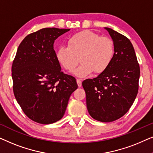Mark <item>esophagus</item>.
<instances>
[{"instance_id":"34e87169","label":"esophagus","mask_w":153,"mask_h":153,"mask_svg":"<svg viewBox=\"0 0 153 153\" xmlns=\"http://www.w3.org/2000/svg\"><path fill=\"white\" fill-rule=\"evenodd\" d=\"M76 83L79 87H81V85H82V81H81V79H76Z\"/></svg>"}]
</instances>
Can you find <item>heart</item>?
<instances>
[{
  "instance_id": "1",
  "label": "heart",
  "mask_w": 153,
  "mask_h": 153,
  "mask_svg": "<svg viewBox=\"0 0 153 153\" xmlns=\"http://www.w3.org/2000/svg\"><path fill=\"white\" fill-rule=\"evenodd\" d=\"M114 42L90 30H83L71 36L68 46H62L56 51L58 63L69 72L76 68L80 58L81 65L74 74L85 77L92 72L100 74L107 70L114 60Z\"/></svg>"
}]
</instances>
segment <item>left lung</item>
<instances>
[{"label":"left lung","instance_id":"left-lung-1","mask_svg":"<svg viewBox=\"0 0 153 153\" xmlns=\"http://www.w3.org/2000/svg\"><path fill=\"white\" fill-rule=\"evenodd\" d=\"M108 31L115 47L114 60L107 70L82 85L88 111L100 122H112L124 116L134 102L139 90L140 68L130 40L111 28Z\"/></svg>","mask_w":153,"mask_h":153}]
</instances>
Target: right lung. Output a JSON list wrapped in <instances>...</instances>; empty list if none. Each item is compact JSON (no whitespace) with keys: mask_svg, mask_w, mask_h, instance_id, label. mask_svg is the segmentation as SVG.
Instances as JSON below:
<instances>
[{"mask_svg":"<svg viewBox=\"0 0 153 153\" xmlns=\"http://www.w3.org/2000/svg\"><path fill=\"white\" fill-rule=\"evenodd\" d=\"M70 29L46 28L27 35L19 46L12 67L13 91L24 114L40 124L63 117L76 79L61 72L54 41Z\"/></svg>","mask_w":153,"mask_h":153,"instance_id":"1","label":"right lung"}]
</instances>
